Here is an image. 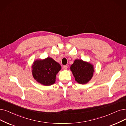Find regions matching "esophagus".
Segmentation results:
<instances>
[{"mask_svg":"<svg viewBox=\"0 0 126 126\" xmlns=\"http://www.w3.org/2000/svg\"><path fill=\"white\" fill-rule=\"evenodd\" d=\"M67 68H68V67L67 66H63V70H67Z\"/></svg>","mask_w":126,"mask_h":126,"instance_id":"obj_1","label":"esophagus"}]
</instances>
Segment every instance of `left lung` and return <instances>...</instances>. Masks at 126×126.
Here are the masks:
<instances>
[{
  "label": "left lung",
  "mask_w": 126,
  "mask_h": 126,
  "mask_svg": "<svg viewBox=\"0 0 126 126\" xmlns=\"http://www.w3.org/2000/svg\"><path fill=\"white\" fill-rule=\"evenodd\" d=\"M70 70L75 81L80 84H85L89 82L94 72L93 64L82 59H75L70 66Z\"/></svg>",
  "instance_id": "8db88e82"
}]
</instances>
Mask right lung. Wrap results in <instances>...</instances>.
<instances>
[{"mask_svg":"<svg viewBox=\"0 0 126 126\" xmlns=\"http://www.w3.org/2000/svg\"><path fill=\"white\" fill-rule=\"evenodd\" d=\"M32 76L36 81L45 86L55 83L56 74L62 69L61 66L51 58L34 60L32 66Z\"/></svg>","mask_w":126,"mask_h":126,"instance_id":"obj_1","label":"right lung"}]
</instances>
